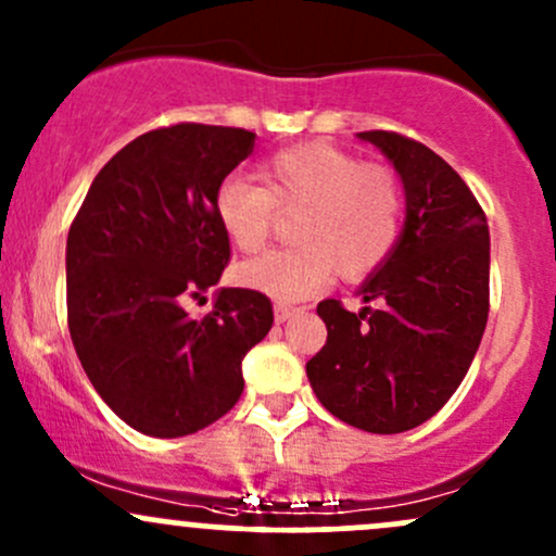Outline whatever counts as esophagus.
Here are the masks:
<instances>
[{
    "label": "esophagus",
    "instance_id": "esophagus-1",
    "mask_svg": "<svg viewBox=\"0 0 556 556\" xmlns=\"http://www.w3.org/2000/svg\"><path fill=\"white\" fill-rule=\"evenodd\" d=\"M294 313H296V307H291V304L278 302V304H276V324H286V320H289Z\"/></svg>",
    "mask_w": 556,
    "mask_h": 556
}]
</instances>
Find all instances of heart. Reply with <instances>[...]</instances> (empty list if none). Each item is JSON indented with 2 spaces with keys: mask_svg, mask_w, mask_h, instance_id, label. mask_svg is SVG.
<instances>
[{
  "mask_svg": "<svg viewBox=\"0 0 556 556\" xmlns=\"http://www.w3.org/2000/svg\"><path fill=\"white\" fill-rule=\"evenodd\" d=\"M262 185L228 177L214 195V214L238 252L252 254L270 238L278 212H300L294 243L232 270L243 289L278 302L318 294L342 273L361 280L379 270L403 232L405 199L395 172L328 142L286 148L260 166Z\"/></svg>",
  "mask_w": 556,
  "mask_h": 556,
  "instance_id": "heart-1",
  "label": "heart"
}]
</instances>
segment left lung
Masks as SVG:
<instances>
[{
	"mask_svg": "<svg viewBox=\"0 0 556 556\" xmlns=\"http://www.w3.org/2000/svg\"><path fill=\"white\" fill-rule=\"evenodd\" d=\"M392 161L405 225L390 260L361 286L363 307L324 300L328 337L307 361L313 392L337 419L397 434L432 419L458 390L488 324L491 232L451 164L397 132H357Z\"/></svg>",
	"mask_w": 556,
	"mask_h": 556,
	"instance_id": "obj_1",
	"label": "left lung"
}]
</instances>
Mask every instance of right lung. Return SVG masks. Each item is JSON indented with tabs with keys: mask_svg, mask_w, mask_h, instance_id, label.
I'll list each match as a JSON object with an SVG mask.
<instances>
[{
	"mask_svg": "<svg viewBox=\"0 0 556 556\" xmlns=\"http://www.w3.org/2000/svg\"><path fill=\"white\" fill-rule=\"evenodd\" d=\"M254 132L175 124L124 146L87 190L65 243L68 331L81 368L122 421L151 438L208 427L243 392L241 361L273 326L252 289H219L230 241L214 214Z\"/></svg>",
	"mask_w": 556,
	"mask_h": 556,
	"instance_id": "right-lung-1",
	"label": "right lung"
}]
</instances>
